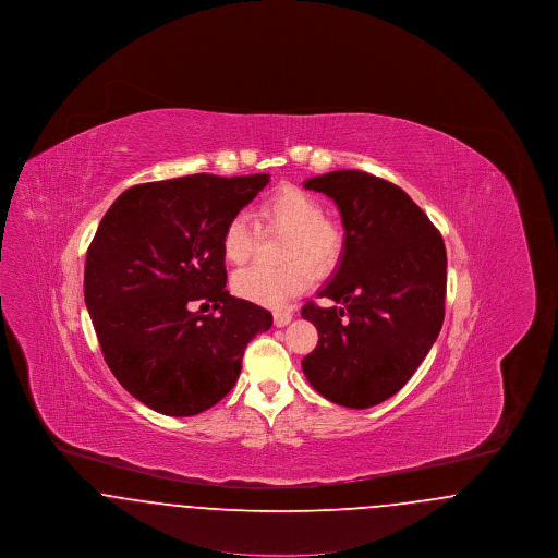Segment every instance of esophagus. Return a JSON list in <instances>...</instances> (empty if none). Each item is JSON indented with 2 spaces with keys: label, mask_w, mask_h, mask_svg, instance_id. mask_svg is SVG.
<instances>
[{
  "label": "esophagus",
  "mask_w": 558,
  "mask_h": 558,
  "mask_svg": "<svg viewBox=\"0 0 558 558\" xmlns=\"http://www.w3.org/2000/svg\"><path fill=\"white\" fill-rule=\"evenodd\" d=\"M292 314L291 312H276L274 314V324L278 326V328H282V326H287V324H291Z\"/></svg>",
  "instance_id": "1"
}]
</instances>
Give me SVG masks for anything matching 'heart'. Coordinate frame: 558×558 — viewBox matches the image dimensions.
Returning a JSON list of instances; mask_svg holds the SVG:
<instances>
[{
    "mask_svg": "<svg viewBox=\"0 0 558 558\" xmlns=\"http://www.w3.org/2000/svg\"><path fill=\"white\" fill-rule=\"evenodd\" d=\"M259 215L269 228L289 234L282 246V259L289 264L246 267L234 276L232 289L251 303L282 307L312 284L314 271L310 265L316 271H328L337 264L341 236L339 230L324 219V207L301 187H276L262 203ZM257 236L259 226L246 213H234L221 232L223 257L234 266L246 264L255 253Z\"/></svg>",
    "mask_w": 558,
    "mask_h": 558,
    "instance_id": "b5f03b06",
    "label": "heart"
}]
</instances>
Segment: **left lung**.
I'll return each mask as SVG.
<instances>
[{
  "mask_svg": "<svg viewBox=\"0 0 558 558\" xmlns=\"http://www.w3.org/2000/svg\"><path fill=\"white\" fill-rule=\"evenodd\" d=\"M330 196L343 219V255L305 303L318 345L301 366L319 396L364 410L396 396L421 366L446 316V244L401 187L366 171H330L305 182Z\"/></svg>",
  "mask_w": 558,
  "mask_h": 558,
  "instance_id": "8db88e82",
  "label": "left lung"
}]
</instances>
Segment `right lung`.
I'll use <instances>...</instances> for the list:
<instances>
[{"mask_svg": "<svg viewBox=\"0 0 558 558\" xmlns=\"http://www.w3.org/2000/svg\"><path fill=\"white\" fill-rule=\"evenodd\" d=\"M267 182V173H196L137 184L98 226L85 305L108 368L155 412L194 416L226 398L248 341L271 326L267 310L226 291L221 251L226 221Z\"/></svg>", "mask_w": 558, "mask_h": 558, "instance_id": "add662e5", "label": "right lung"}]
</instances>
